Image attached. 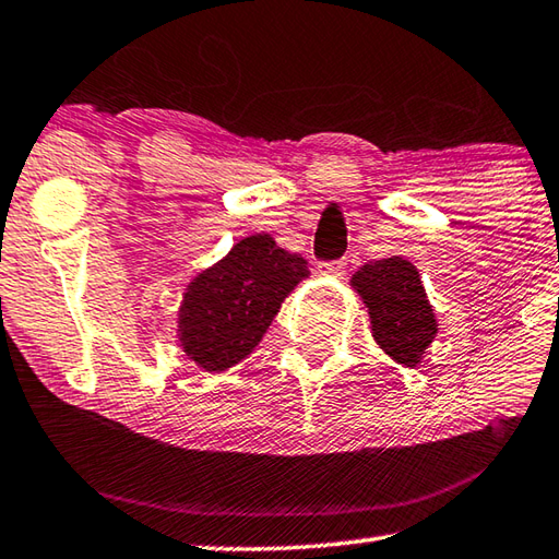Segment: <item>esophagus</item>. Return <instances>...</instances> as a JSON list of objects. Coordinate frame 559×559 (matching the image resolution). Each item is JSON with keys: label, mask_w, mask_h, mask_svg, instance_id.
<instances>
[{"label": "esophagus", "mask_w": 559, "mask_h": 559, "mask_svg": "<svg viewBox=\"0 0 559 559\" xmlns=\"http://www.w3.org/2000/svg\"><path fill=\"white\" fill-rule=\"evenodd\" d=\"M345 260H333V262H321V272L331 277H343L345 275Z\"/></svg>", "instance_id": "1"}]
</instances>
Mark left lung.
Segmentation results:
<instances>
[{
	"label": "left lung",
	"instance_id": "left-lung-1",
	"mask_svg": "<svg viewBox=\"0 0 559 559\" xmlns=\"http://www.w3.org/2000/svg\"><path fill=\"white\" fill-rule=\"evenodd\" d=\"M350 284L370 311L377 345L399 365L416 367L438 333L436 313L418 270L394 255L367 262L355 272Z\"/></svg>",
	"mask_w": 559,
	"mask_h": 559
}]
</instances>
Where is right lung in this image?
<instances>
[{
    "label": "right lung",
    "mask_w": 559,
    "mask_h": 559,
    "mask_svg": "<svg viewBox=\"0 0 559 559\" xmlns=\"http://www.w3.org/2000/svg\"><path fill=\"white\" fill-rule=\"evenodd\" d=\"M309 277L307 260L267 234L248 236L187 284L177 335L192 362L224 372L255 350L282 301Z\"/></svg>",
    "instance_id": "obj_1"
}]
</instances>
